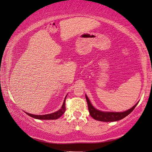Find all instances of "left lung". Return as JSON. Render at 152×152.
<instances>
[{"mask_svg": "<svg viewBox=\"0 0 152 152\" xmlns=\"http://www.w3.org/2000/svg\"><path fill=\"white\" fill-rule=\"evenodd\" d=\"M86 99L87 101V104H88L89 113H90L91 117L94 118L95 120H99V121L102 122H114L121 120L122 118H125L129 113H132L134 111L135 107H136V105L138 104V103H137L132 109L124 112H104L95 109L93 107V105L91 104L90 100H89L86 95Z\"/></svg>", "mask_w": 152, "mask_h": 152, "instance_id": "left-lung-1", "label": "left lung"}]
</instances>
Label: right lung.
<instances>
[{
  "instance_id": "1",
  "label": "right lung",
  "mask_w": 152,
  "mask_h": 152,
  "mask_svg": "<svg viewBox=\"0 0 152 152\" xmlns=\"http://www.w3.org/2000/svg\"><path fill=\"white\" fill-rule=\"evenodd\" d=\"M67 97V95H66ZM66 97H65V99H64V102L63 103V105L61 109H60L59 111H57V112H55L53 113H50V114H47V115H33V114H30L28 113H26L28 114V115H30V117L36 118V119H39V120H56L57 118H59V117L63 115L64 113V112L66 111V106H65V102H66Z\"/></svg>"
}]
</instances>
